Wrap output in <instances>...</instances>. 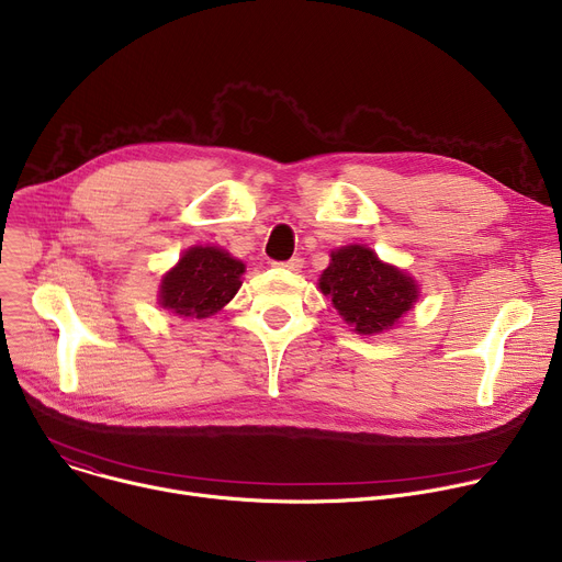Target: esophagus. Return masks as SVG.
<instances>
[{
	"label": "esophagus",
	"mask_w": 562,
	"mask_h": 562,
	"mask_svg": "<svg viewBox=\"0 0 562 562\" xmlns=\"http://www.w3.org/2000/svg\"><path fill=\"white\" fill-rule=\"evenodd\" d=\"M278 267L295 273V271L303 269V259H301V257H291V259H286V261H278Z\"/></svg>",
	"instance_id": "34e87169"
}]
</instances>
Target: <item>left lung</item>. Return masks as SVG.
I'll return each instance as SVG.
<instances>
[{
	"label": "left lung",
	"mask_w": 562,
	"mask_h": 562,
	"mask_svg": "<svg viewBox=\"0 0 562 562\" xmlns=\"http://www.w3.org/2000/svg\"><path fill=\"white\" fill-rule=\"evenodd\" d=\"M321 291L359 334H378L395 325L418 297V286L395 267L382 265L366 246L331 252L321 276Z\"/></svg>",
	"instance_id": "8db88e82"
}]
</instances>
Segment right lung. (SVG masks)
<instances>
[{
  "label": "right lung",
  "mask_w": 562,
  "mask_h": 562,
  "mask_svg": "<svg viewBox=\"0 0 562 562\" xmlns=\"http://www.w3.org/2000/svg\"><path fill=\"white\" fill-rule=\"evenodd\" d=\"M244 265L226 250L196 246L187 250L160 289V305L182 318H207L233 301Z\"/></svg>",
  "instance_id": "add662e5"
}]
</instances>
